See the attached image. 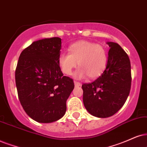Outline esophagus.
Here are the masks:
<instances>
[{"instance_id": "1", "label": "esophagus", "mask_w": 147, "mask_h": 147, "mask_svg": "<svg viewBox=\"0 0 147 147\" xmlns=\"http://www.w3.org/2000/svg\"><path fill=\"white\" fill-rule=\"evenodd\" d=\"M74 83H75V85L76 87H79L81 85V83H80L79 82H77V81H74Z\"/></svg>"}]
</instances>
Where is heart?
I'll return each mask as SVG.
<instances>
[{"label":"heart","mask_w":147,"mask_h":147,"mask_svg":"<svg viewBox=\"0 0 147 147\" xmlns=\"http://www.w3.org/2000/svg\"><path fill=\"white\" fill-rule=\"evenodd\" d=\"M61 71L66 75H71L72 70L79 66L75 73V78L95 79L102 74L107 64V53L100 45L88 40L77 41L68 47V53H61L58 57Z\"/></svg>","instance_id":"1"}]
</instances>
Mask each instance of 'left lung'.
I'll return each instance as SVG.
<instances>
[{
  "instance_id": "1",
  "label": "left lung",
  "mask_w": 147,
  "mask_h": 147,
  "mask_svg": "<svg viewBox=\"0 0 147 147\" xmlns=\"http://www.w3.org/2000/svg\"><path fill=\"white\" fill-rule=\"evenodd\" d=\"M110 49L106 69L94 82L83 84V100L93 116L107 118L121 109L131 87L129 58L116 42H107Z\"/></svg>"
}]
</instances>
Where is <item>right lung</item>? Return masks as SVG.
Returning <instances> with one entry per match:
<instances>
[{"label": "right lung", "instance_id": "right-lung-1", "mask_svg": "<svg viewBox=\"0 0 147 147\" xmlns=\"http://www.w3.org/2000/svg\"><path fill=\"white\" fill-rule=\"evenodd\" d=\"M61 38L34 41L20 54L16 70L18 97L24 110L38 123L56 121L66 111L73 80L63 76L58 64Z\"/></svg>", "mask_w": 147, "mask_h": 147}]
</instances>
